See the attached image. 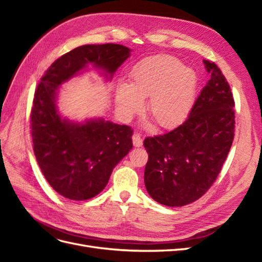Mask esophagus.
<instances>
[{"label":"esophagus","instance_id":"obj_1","mask_svg":"<svg viewBox=\"0 0 262 262\" xmlns=\"http://www.w3.org/2000/svg\"><path fill=\"white\" fill-rule=\"evenodd\" d=\"M132 141H133V145L136 147H141L142 144H143V140H142V137L140 136L139 133H134L132 137Z\"/></svg>","mask_w":262,"mask_h":262}]
</instances>
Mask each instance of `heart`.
<instances>
[{
	"label": "heart",
	"instance_id": "obj_1",
	"mask_svg": "<svg viewBox=\"0 0 262 262\" xmlns=\"http://www.w3.org/2000/svg\"><path fill=\"white\" fill-rule=\"evenodd\" d=\"M196 75L169 55H156L140 62L131 84L117 87L116 104L122 117L131 118L147 99L148 115L162 129H172L191 112L196 93Z\"/></svg>",
	"mask_w": 262,
	"mask_h": 262
}]
</instances>
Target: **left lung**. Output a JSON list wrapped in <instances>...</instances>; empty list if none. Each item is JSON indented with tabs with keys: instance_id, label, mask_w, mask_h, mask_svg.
Returning <instances> with one entry per match:
<instances>
[{
	"instance_id": "obj_1",
	"label": "left lung",
	"mask_w": 262,
	"mask_h": 262,
	"mask_svg": "<svg viewBox=\"0 0 262 262\" xmlns=\"http://www.w3.org/2000/svg\"><path fill=\"white\" fill-rule=\"evenodd\" d=\"M211 78L187 120L163 136L146 138L144 184L153 199L167 207L192 203L215 181L234 140L235 102L225 76L203 60Z\"/></svg>"
}]
</instances>
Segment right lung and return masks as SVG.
<instances>
[{
  "mask_svg": "<svg viewBox=\"0 0 262 262\" xmlns=\"http://www.w3.org/2000/svg\"><path fill=\"white\" fill-rule=\"evenodd\" d=\"M130 52L117 43L77 47L55 60L37 87L30 116L35 156L49 185L68 199H92L105 189L116 165L132 148L133 131L101 118L84 122L63 118L57 93L89 64L112 80Z\"/></svg>",
  "mask_w": 262,
  "mask_h": 262,
  "instance_id": "1",
  "label": "right lung"
}]
</instances>
